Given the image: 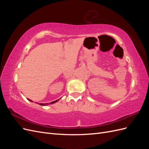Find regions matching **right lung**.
<instances>
[{
  "mask_svg": "<svg viewBox=\"0 0 149 149\" xmlns=\"http://www.w3.org/2000/svg\"><path fill=\"white\" fill-rule=\"evenodd\" d=\"M28 100H29L30 101H31V102H33L32 101H31L30 100H29V99H28ZM58 101H59V100H56V101H55L51 102L50 103H48V104H53V103H55V102H57ZM40 105H41V106H45V105H48V103H45V104H43V103H40Z\"/></svg>",
  "mask_w": 149,
  "mask_h": 149,
  "instance_id": "obj_1",
  "label": "right lung"
}]
</instances>
